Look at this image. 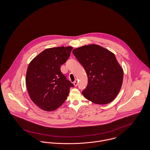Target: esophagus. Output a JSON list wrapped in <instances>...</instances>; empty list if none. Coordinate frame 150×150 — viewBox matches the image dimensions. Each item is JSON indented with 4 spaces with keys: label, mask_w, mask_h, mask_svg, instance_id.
Returning <instances> with one entry per match:
<instances>
[{
    "label": "esophagus",
    "mask_w": 150,
    "mask_h": 150,
    "mask_svg": "<svg viewBox=\"0 0 150 150\" xmlns=\"http://www.w3.org/2000/svg\"><path fill=\"white\" fill-rule=\"evenodd\" d=\"M73 84H74V86H78V81H77V80H75V81L73 83Z\"/></svg>",
    "instance_id": "1"
}]
</instances>
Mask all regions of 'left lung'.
Instances as JSON below:
<instances>
[{
	"instance_id": "1",
	"label": "left lung",
	"mask_w": 150,
	"mask_h": 150,
	"mask_svg": "<svg viewBox=\"0 0 150 150\" xmlns=\"http://www.w3.org/2000/svg\"><path fill=\"white\" fill-rule=\"evenodd\" d=\"M73 54L88 76V85L82 92L84 96L98 105L112 102L121 89L124 77L115 55L96 44L74 49Z\"/></svg>"
}]
</instances>
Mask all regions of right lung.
Instances as JSON below:
<instances>
[{
    "mask_svg": "<svg viewBox=\"0 0 150 150\" xmlns=\"http://www.w3.org/2000/svg\"><path fill=\"white\" fill-rule=\"evenodd\" d=\"M71 47L47 48L29 64L26 86L31 100L43 110L54 111L66 100L74 85L61 71L69 59Z\"/></svg>",
    "mask_w": 150,
    "mask_h": 150,
    "instance_id": "add662e5",
    "label": "right lung"
}]
</instances>
